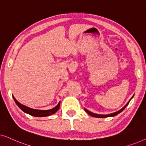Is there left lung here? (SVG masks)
<instances>
[{"mask_svg":"<svg viewBox=\"0 0 146 146\" xmlns=\"http://www.w3.org/2000/svg\"><path fill=\"white\" fill-rule=\"evenodd\" d=\"M133 97H132V98L130 99V100L129 101V102H128L127 103V104L125 105V106L123 107V108H122L121 110H119V111H116V112H115V113H110V114H108V115H101V114H97V113H92V112H91V111H88L87 110H86V109L85 108H84V110H85V111H86L87 113L89 114V115H91V116H92V117H98V118H104V117H113V116H115V115H117V114H119V113H121L122 111H123L124 109H125L126 107H127V106L128 104H129V102L130 101H131V100L132 98H133Z\"/></svg>","mask_w":146,"mask_h":146,"instance_id":"1","label":"left lung"}]
</instances>
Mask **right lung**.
<instances>
[{
	"mask_svg": "<svg viewBox=\"0 0 146 146\" xmlns=\"http://www.w3.org/2000/svg\"><path fill=\"white\" fill-rule=\"evenodd\" d=\"M13 98L14 99L16 104L18 106L19 108H20L21 110L23 111L25 113H28L29 115L32 116H35V117H46V116L52 115V114L55 113L57 111L60 107V102H59L57 106H55V108L51 109V110H35V109L28 108V107L20 104V103H19L18 101L14 98V96H13Z\"/></svg>",
	"mask_w": 146,
	"mask_h": 146,
	"instance_id": "right-lung-1",
	"label": "right lung"
}]
</instances>
